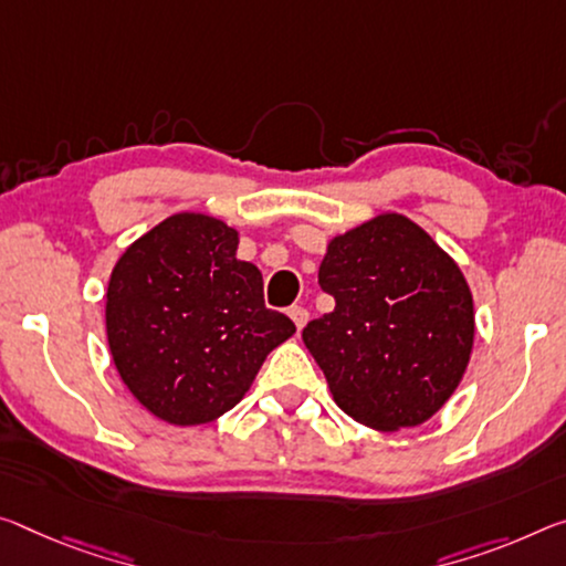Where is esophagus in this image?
Wrapping results in <instances>:
<instances>
[{
	"label": "esophagus",
	"mask_w": 566,
	"mask_h": 566,
	"mask_svg": "<svg viewBox=\"0 0 566 566\" xmlns=\"http://www.w3.org/2000/svg\"><path fill=\"white\" fill-rule=\"evenodd\" d=\"M286 315L292 317L294 327H297V329H302L304 325H307V319H310V312L304 310V307H300V304H294V307H290V312H286Z\"/></svg>",
	"instance_id": "34e87169"
}]
</instances>
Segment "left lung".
Wrapping results in <instances>:
<instances>
[{"label": "left lung", "instance_id": "1", "mask_svg": "<svg viewBox=\"0 0 566 566\" xmlns=\"http://www.w3.org/2000/svg\"><path fill=\"white\" fill-rule=\"evenodd\" d=\"M319 286L335 297L302 339L332 398L367 428L426 423L459 388L473 349V297L459 264L402 213L332 237Z\"/></svg>", "mask_w": 566, "mask_h": 566}]
</instances>
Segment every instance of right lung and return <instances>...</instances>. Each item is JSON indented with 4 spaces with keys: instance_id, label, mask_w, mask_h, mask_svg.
<instances>
[{
    "instance_id": "obj_1",
    "label": "right lung",
    "mask_w": 566,
    "mask_h": 566,
    "mask_svg": "<svg viewBox=\"0 0 566 566\" xmlns=\"http://www.w3.org/2000/svg\"><path fill=\"white\" fill-rule=\"evenodd\" d=\"M239 231L174 213L123 251L107 282L113 363L143 408L170 426L211 423L247 396L294 322L264 307L262 272L237 259Z\"/></svg>"
}]
</instances>
